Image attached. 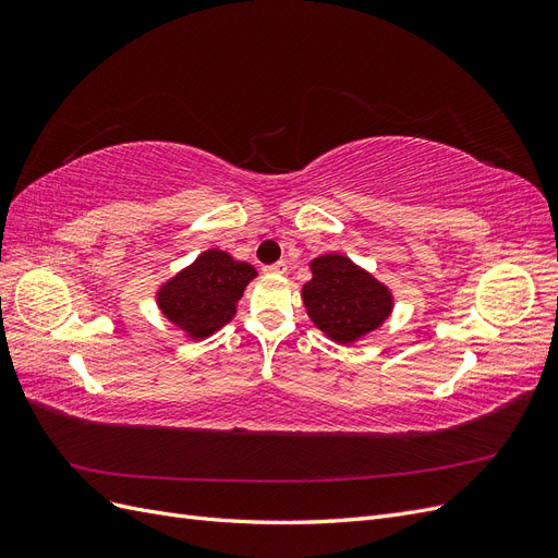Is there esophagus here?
Segmentation results:
<instances>
[{
  "label": "esophagus",
  "instance_id": "obj_1",
  "mask_svg": "<svg viewBox=\"0 0 558 558\" xmlns=\"http://www.w3.org/2000/svg\"><path fill=\"white\" fill-rule=\"evenodd\" d=\"M286 269H289V267H286L283 260H279V263H275V265H267L265 272H267V275H286Z\"/></svg>",
  "mask_w": 558,
  "mask_h": 558
}]
</instances>
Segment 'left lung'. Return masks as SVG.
<instances>
[{"mask_svg":"<svg viewBox=\"0 0 558 558\" xmlns=\"http://www.w3.org/2000/svg\"><path fill=\"white\" fill-rule=\"evenodd\" d=\"M312 279L302 286V305L328 340L349 347L375 332L393 312V293L342 253L310 260Z\"/></svg>","mask_w":558,"mask_h":558,"instance_id":"8db88e82","label":"left lung"}]
</instances>
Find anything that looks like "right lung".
Returning <instances> with one entry per match:
<instances>
[{"label": "right lung", "mask_w": 558, "mask_h": 558, "mask_svg": "<svg viewBox=\"0 0 558 558\" xmlns=\"http://www.w3.org/2000/svg\"><path fill=\"white\" fill-rule=\"evenodd\" d=\"M258 277L256 267L232 258L228 251L207 248L156 291L160 314L185 340H207L238 314L246 286Z\"/></svg>", "instance_id": "obj_1"}]
</instances>
